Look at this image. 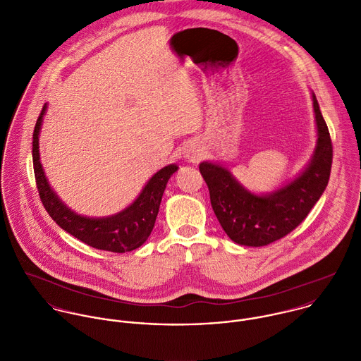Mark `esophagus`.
Returning a JSON list of instances; mask_svg holds the SVG:
<instances>
[{"label":"esophagus","instance_id":"1","mask_svg":"<svg viewBox=\"0 0 361 361\" xmlns=\"http://www.w3.org/2000/svg\"><path fill=\"white\" fill-rule=\"evenodd\" d=\"M185 157L191 159L192 161H195V160H198L201 157V153H200V150H187L185 152Z\"/></svg>","mask_w":361,"mask_h":361}]
</instances>
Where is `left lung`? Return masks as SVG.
<instances>
[{"label":"left lung","instance_id":"1","mask_svg":"<svg viewBox=\"0 0 361 361\" xmlns=\"http://www.w3.org/2000/svg\"><path fill=\"white\" fill-rule=\"evenodd\" d=\"M317 146L304 170L273 192L255 194L221 163L202 161L212 209L225 233L238 245L267 246L294 231L324 194L332 167L329 129L312 92Z\"/></svg>","mask_w":361,"mask_h":361}]
</instances>
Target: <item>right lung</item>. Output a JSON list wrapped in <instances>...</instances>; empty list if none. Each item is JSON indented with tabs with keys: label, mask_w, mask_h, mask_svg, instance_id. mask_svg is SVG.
Returning <instances> with one entry per match:
<instances>
[{
	"label": "right lung",
	"mask_w": 361,
	"mask_h": 361,
	"mask_svg": "<svg viewBox=\"0 0 361 361\" xmlns=\"http://www.w3.org/2000/svg\"><path fill=\"white\" fill-rule=\"evenodd\" d=\"M46 109L47 104L43 105L35 125L32 157L37 191L47 214L63 231L91 247L114 253L132 252L140 247L153 231L163 192L170 177L178 170V166L169 164L153 174L136 200L122 211L102 218L80 215L68 208L53 191L40 163L39 135Z\"/></svg>",
	"instance_id": "add662e5"
}]
</instances>
